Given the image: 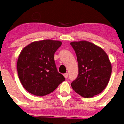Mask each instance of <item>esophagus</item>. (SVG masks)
I'll use <instances>...</instances> for the list:
<instances>
[{
    "label": "esophagus",
    "mask_w": 124,
    "mask_h": 124,
    "mask_svg": "<svg viewBox=\"0 0 124 124\" xmlns=\"http://www.w3.org/2000/svg\"><path fill=\"white\" fill-rule=\"evenodd\" d=\"M63 76H64V77H65V78H67V77H68V73H65V74H64Z\"/></svg>",
    "instance_id": "1"
}]
</instances>
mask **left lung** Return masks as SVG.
<instances>
[{"label": "left lung", "mask_w": 124, "mask_h": 124, "mask_svg": "<svg viewBox=\"0 0 124 124\" xmlns=\"http://www.w3.org/2000/svg\"><path fill=\"white\" fill-rule=\"evenodd\" d=\"M78 62V75L71 83L72 88L84 97L101 93L110 80L112 65L102 48L87 41L70 43Z\"/></svg>", "instance_id": "8db88e82"}]
</instances>
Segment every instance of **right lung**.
<instances>
[{
  "mask_svg": "<svg viewBox=\"0 0 124 124\" xmlns=\"http://www.w3.org/2000/svg\"><path fill=\"white\" fill-rule=\"evenodd\" d=\"M62 42L50 39L36 41L22 50L17 62V70L24 88L37 96L55 90L65 78L58 71L54 58Z\"/></svg>",
  "mask_w": 124,
  "mask_h": 124,
  "instance_id": "add662e5",
  "label": "right lung"
}]
</instances>
